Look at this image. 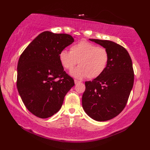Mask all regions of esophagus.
<instances>
[{"mask_svg":"<svg viewBox=\"0 0 150 150\" xmlns=\"http://www.w3.org/2000/svg\"><path fill=\"white\" fill-rule=\"evenodd\" d=\"M74 82H75V84H78V83H80V82H81V81H78V80H75Z\"/></svg>","mask_w":150,"mask_h":150,"instance_id":"1","label":"esophagus"}]
</instances>
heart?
<instances>
[{
  "label": "heart",
  "mask_w": 150,
  "mask_h": 150,
  "mask_svg": "<svg viewBox=\"0 0 150 150\" xmlns=\"http://www.w3.org/2000/svg\"><path fill=\"white\" fill-rule=\"evenodd\" d=\"M59 57L63 68L68 70H71L78 62L79 66L70 73L77 79L100 77L109 61V53L106 49L84 40L73 44L70 52L62 50Z\"/></svg>",
  "instance_id": "1"
}]
</instances>
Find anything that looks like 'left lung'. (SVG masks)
Listing matches in <instances>:
<instances>
[{"label": "left lung", "instance_id": "1", "mask_svg": "<svg viewBox=\"0 0 150 150\" xmlns=\"http://www.w3.org/2000/svg\"><path fill=\"white\" fill-rule=\"evenodd\" d=\"M104 47L109 61L100 77L85 82L82 104L86 113L97 121H106L117 116L128 102L133 82L132 61L122 46L110 40L90 39Z\"/></svg>", "mask_w": 150, "mask_h": 150}]
</instances>
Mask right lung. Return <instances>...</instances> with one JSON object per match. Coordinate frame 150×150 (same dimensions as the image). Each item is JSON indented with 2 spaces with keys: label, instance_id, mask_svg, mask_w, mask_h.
<instances>
[{
  "label": "right lung",
  "instance_id": "add662e5",
  "mask_svg": "<svg viewBox=\"0 0 150 150\" xmlns=\"http://www.w3.org/2000/svg\"><path fill=\"white\" fill-rule=\"evenodd\" d=\"M73 42L68 34L44 31L21 54L17 87L25 106L34 115L46 119L58 112L65 95L75 85L59 57Z\"/></svg>",
  "mask_w": 150,
  "mask_h": 150
}]
</instances>
